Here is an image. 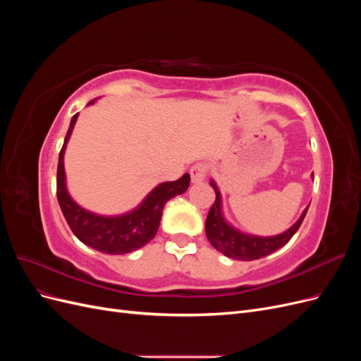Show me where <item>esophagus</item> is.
I'll return each mask as SVG.
<instances>
[{
	"instance_id": "34e87169",
	"label": "esophagus",
	"mask_w": 361,
	"mask_h": 361,
	"mask_svg": "<svg viewBox=\"0 0 361 361\" xmlns=\"http://www.w3.org/2000/svg\"><path fill=\"white\" fill-rule=\"evenodd\" d=\"M191 174V182L192 183H200L206 179V174H207V164L204 162H197L194 164L190 170Z\"/></svg>"
}]
</instances>
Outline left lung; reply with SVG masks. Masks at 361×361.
<instances>
[{
	"mask_svg": "<svg viewBox=\"0 0 361 361\" xmlns=\"http://www.w3.org/2000/svg\"><path fill=\"white\" fill-rule=\"evenodd\" d=\"M211 187L215 191V203L211 206L209 214L206 218V236L209 243L216 248L220 253L227 257L238 259V260H255L265 257L276 250L281 248L285 244L289 243V239L298 231L305 214H307L309 206L300 216V220L295 223L285 233H280L277 236H253L236 231L231 224H228L221 214V195L218 191L214 180H211Z\"/></svg>",
	"mask_w": 361,
	"mask_h": 361,
	"instance_id": "obj_1",
	"label": "left lung"
}]
</instances>
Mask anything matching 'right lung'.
Returning a JSON list of instances; mask_svg holds the SVG:
<instances>
[{"mask_svg": "<svg viewBox=\"0 0 361 361\" xmlns=\"http://www.w3.org/2000/svg\"><path fill=\"white\" fill-rule=\"evenodd\" d=\"M90 101L89 104H93ZM78 114L71 120L64 145L59 155L57 169V199L61 212L66 218L73 235L85 245L106 255H125L146 245L158 232L164 204L170 199L183 194L190 187V174L173 182H164L152 191L137 209L118 216H102L82 209L76 204L66 190L63 155L72 134Z\"/></svg>", "mask_w": 361, "mask_h": 361, "instance_id": "add662e5", "label": "right lung"}]
</instances>
